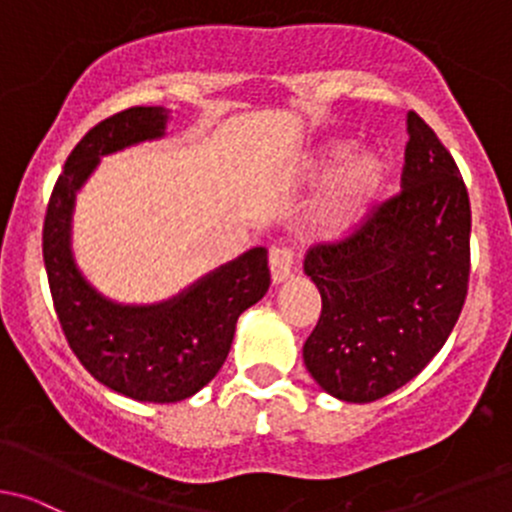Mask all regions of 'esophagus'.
I'll return each mask as SVG.
<instances>
[{"mask_svg": "<svg viewBox=\"0 0 512 512\" xmlns=\"http://www.w3.org/2000/svg\"><path fill=\"white\" fill-rule=\"evenodd\" d=\"M268 266H271V281L276 286H281L288 278H293V254L288 249H271Z\"/></svg>", "mask_w": 512, "mask_h": 512, "instance_id": "esophagus-1", "label": "esophagus"}]
</instances>
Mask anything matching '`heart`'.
I'll list each match as a JSON object with an SVG mask.
<instances>
[{"label": "heart", "mask_w": 512, "mask_h": 512, "mask_svg": "<svg viewBox=\"0 0 512 512\" xmlns=\"http://www.w3.org/2000/svg\"><path fill=\"white\" fill-rule=\"evenodd\" d=\"M305 182H325L305 217V234L315 244H342L360 234L382 202L392 177V162L382 147H357L347 140H330L303 160Z\"/></svg>", "instance_id": "1"}]
</instances>
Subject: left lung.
I'll return each mask as SVG.
<instances>
[{"label":"left lung","mask_w":512,"mask_h":512,"mask_svg":"<svg viewBox=\"0 0 512 512\" xmlns=\"http://www.w3.org/2000/svg\"><path fill=\"white\" fill-rule=\"evenodd\" d=\"M407 133L402 194L350 241L310 249L303 263L323 300L303 362L340 402H374L414 379L449 340L466 300V184L416 113H407Z\"/></svg>","instance_id":"obj_1"}]
</instances>
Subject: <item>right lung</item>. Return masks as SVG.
<instances>
[{
    "instance_id": "1",
    "label": "right lung",
    "mask_w": 512,
    "mask_h": 512,
    "mask_svg": "<svg viewBox=\"0 0 512 512\" xmlns=\"http://www.w3.org/2000/svg\"><path fill=\"white\" fill-rule=\"evenodd\" d=\"M170 110L128 108L88 130L63 167L44 221V266L56 315L100 384L135 402L170 404L197 394L224 365L236 320L271 286L266 246L204 273L155 303H123L100 293L73 254L78 192L100 160L128 147L167 138Z\"/></svg>"
}]
</instances>
